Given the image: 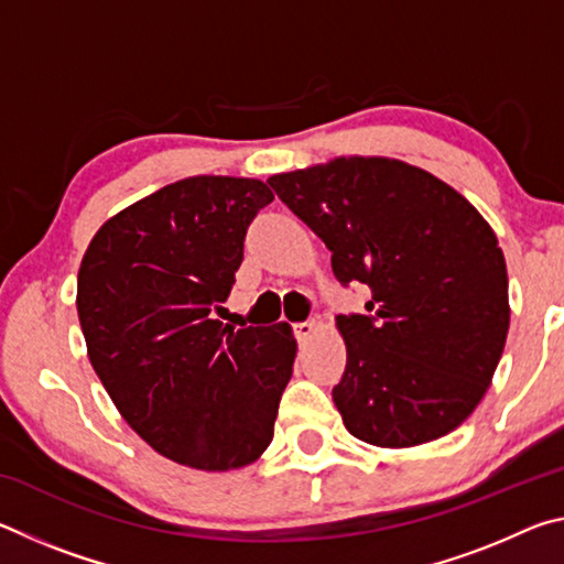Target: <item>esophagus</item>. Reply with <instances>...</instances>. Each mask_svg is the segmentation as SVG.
Segmentation results:
<instances>
[{
  "label": "esophagus",
  "mask_w": 564,
  "mask_h": 564,
  "mask_svg": "<svg viewBox=\"0 0 564 564\" xmlns=\"http://www.w3.org/2000/svg\"><path fill=\"white\" fill-rule=\"evenodd\" d=\"M293 333H295V338H299V343L303 346V343H308L313 333H316V321H303V323H295V326H293Z\"/></svg>",
  "instance_id": "34e87169"
}]
</instances>
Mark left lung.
Returning <instances> with one entry per match:
<instances>
[{
    "label": "left lung",
    "instance_id": "8db88e82",
    "mask_svg": "<svg viewBox=\"0 0 564 564\" xmlns=\"http://www.w3.org/2000/svg\"><path fill=\"white\" fill-rule=\"evenodd\" d=\"M328 246L333 273L366 283L368 316H338L343 425L378 447L455 431L480 403L510 328L508 269L490 224L427 171L340 156L269 178Z\"/></svg>",
    "mask_w": 564,
    "mask_h": 564
}]
</instances>
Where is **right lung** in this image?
<instances>
[{
    "label": "right lung",
    "mask_w": 564,
    "mask_h": 564,
    "mask_svg": "<svg viewBox=\"0 0 564 564\" xmlns=\"http://www.w3.org/2000/svg\"><path fill=\"white\" fill-rule=\"evenodd\" d=\"M271 202L259 178H181L111 216L82 259L76 311L91 366L121 417L178 465L236 470L273 441L299 348L291 326L212 318Z\"/></svg>",
    "instance_id": "1"
}]
</instances>
